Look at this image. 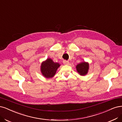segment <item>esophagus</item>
Returning <instances> with one entry per match:
<instances>
[{
	"mask_svg": "<svg viewBox=\"0 0 122 122\" xmlns=\"http://www.w3.org/2000/svg\"><path fill=\"white\" fill-rule=\"evenodd\" d=\"M63 63H64V64L65 65H68L69 64V61L65 60L63 61Z\"/></svg>",
	"mask_w": 122,
	"mask_h": 122,
	"instance_id": "esophagus-1",
	"label": "esophagus"
}]
</instances>
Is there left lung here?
Here are the masks:
<instances>
[{"label":"left lung","instance_id":"left-lung-1","mask_svg":"<svg viewBox=\"0 0 122 122\" xmlns=\"http://www.w3.org/2000/svg\"><path fill=\"white\" fill-rule=\"evenodd\" d=\"M76 68L80 75L85 76L89 71V64L88 62L82 61L76 66Z\"/></svg>","mask_w":122,"mask_h":122}]
</instances>
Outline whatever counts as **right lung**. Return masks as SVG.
Masks as SVG:
<instances>
[{
  "label": "right lung",
  "mask_w": 122,
  "mask_h": 122,
  "mask_svg": "<svg viewBox=\"0 0 122 122\" xmlns=\"http://www.w3.org/2000/svg\"><path fill=\"white\" fill-rule=\"evenodd\" d=\"M60 66L59 63L54 62L51 58H48L41 63L40 66L41 74L46 78H51L55 75Z\"/></svg>",
  "instance_id": "1"
}]
</instances>
